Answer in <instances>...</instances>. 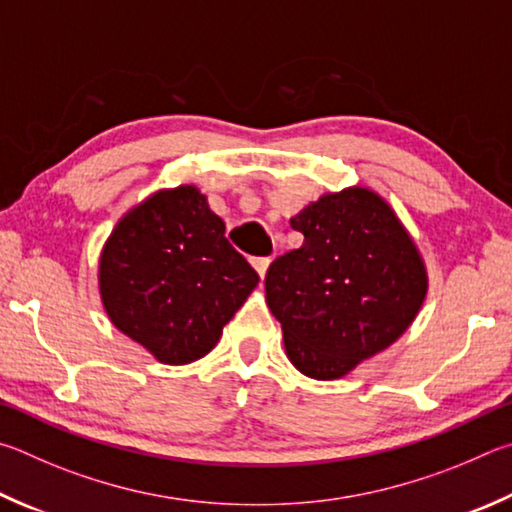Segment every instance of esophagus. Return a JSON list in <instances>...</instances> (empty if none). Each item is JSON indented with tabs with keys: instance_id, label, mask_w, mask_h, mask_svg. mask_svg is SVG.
Masks as SVG:
<instances>
[{
	"instance_id": "obj_1",
	"label": "esophagus",
	"mask_w": 512,
	"mask_h": 512,
	"mask_svg": "<svg viewBox=\"0 0 512 512\" xmlns=\"http://www.w3.org/2000/svg\"><path fill=\"white\" fill-rule=\"evenodd\" d=\"M270 258H256L254 261V267H256V272H258V276H261V281L265 279V274H267V267H270Z\"/></svg>"
}]
</instances>
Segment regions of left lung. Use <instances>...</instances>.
<instances>
[{
	"label": "left lung",
	"instance_id": "8db88e82",
	"mask_svg": "<svg viewBox=\"0 0 512 512\" xmlns=\"http://www.w3.org/2000/svg\"><path fill=\"white\" fill-rule=\"evenodd\" d=\"M290 224L303 245L267 270V306L297 371L339 380L414 324L427 267L393 206L366 186L324 193Z\"/></svg>",
	"mask_w": 512,
	"mask_h": 512
}]
</instances>
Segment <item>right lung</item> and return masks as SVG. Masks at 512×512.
Returning a JSON list of instances; mask_svg holds the SVG:
<instances>
[{"instance_id":"right-lung-1","label":"right lung","mask_w":512,"mask_h":512,"mask_svg":"<svg viewBox=\"0 0 512 512\" xmlns=\"http://www.w3.org/2000/svg\"><path fill=\"white\" fill-rule=\"evenodd\" d=\"M258 285L224 238V222L193 184L161 188L114 224L98 258L112 324L161 364L211 353Z\"/></svg>"}]
</instances>
